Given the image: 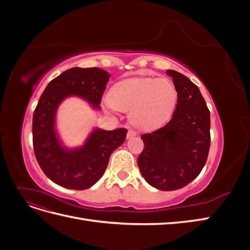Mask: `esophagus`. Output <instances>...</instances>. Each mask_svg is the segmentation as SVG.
Returning a JSON list of instances; mask_svg holds the SVG:
<instances>
[{
	"mask_svg": "<svg viewBox=\"0 0 250 250\" xmlns=\"http://www.w3.org/2000/svg\"><path fill=\"white\" fill-rule=\"evenodd\" d=\"M135 135H137V132H135L132 129H129V130H128V132H127V139H131V138L135 137Z\"/></svg>",
	"mask_w": 250,
	"mask_h": 250,
	"instance_id": "obj_1",
	"label": "esophagus"
}]
</instances>
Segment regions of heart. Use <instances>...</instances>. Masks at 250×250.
I'll list each match as a JSON object with an SVG mask.
<instances>
[{
  "mask_svg": "<svg viewBox=\"0 0 250 250\" xmlns=\"http://www.w3.org/2000/svg\"><path fill=\"white\" fill-rule=\"evenodd\" d=\"M176 103L177 90L170 79L139 77L113 85L107 106L129 111L131 124L142 130H152L171 118Z\"/></svg>",
  "mask_w": 250,
  "mask_h": 250,
  "instance_id": "obj_1",
  "label": "heart"
}]
</instances>
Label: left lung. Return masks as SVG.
Here are the masks:
<instances>
[{"instance_id": "left-lung-1", "label": "left lung", "mask_w": 250, "mask_h": 250, "mask_svg": "<svg viewBox=\"0 0 250 250\" xmlns=\"http://www.w3.org/2000/svg\"><path fill=\"white\" fill-rule=\"evenodd\" d=\"M166 73L177 90L176 108L164 127L142 135L144 150L138 166L150 186L174 191L190 184L206 165L210 118L198 86L176 71Z\"/></svg>"}]
</instances>
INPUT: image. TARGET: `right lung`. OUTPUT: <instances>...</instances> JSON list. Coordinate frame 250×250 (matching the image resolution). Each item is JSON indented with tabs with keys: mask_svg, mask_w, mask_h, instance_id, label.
Listing matches in <instances>:
<instances>
[{
	"mask_svg": "<svg viewBox=\"0 0 250 250\" xmlns=\"http://www.w3.org/2000/svg\"><path fill=\"white\" fill-rule=\"evenodd\" d=\"M109 77L99 67H72L49 83L37 103L32 122L34 154L46 176L60 187L85 190L94 186L106 170L113 150L125 141V128L95 127L83 145L69 148L56 128L58 107L66 98H81L94 110H100Z\"/></svg>",
	"mask_w": 250,
	"mask_h": 250,
	"instance_id": "right-lung-1",
	"label": "right lung"
}]
</instances>
